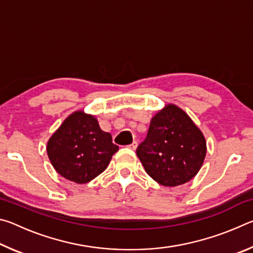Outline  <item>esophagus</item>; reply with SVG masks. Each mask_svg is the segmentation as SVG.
Here are the masks:
<instances>
[{
    "mask_svg": "<svg viewBox=\"0 0 253 253\" xmlns=\"http://www.w3.org/2000/svg\"><path fill=\"white\" fill-rule=\"evenodd\" d=\"M128 147L131 148V149H136V147H137V142H136V140H134V142H132Z\"/></svg>",
    "mask_w": 253,
    "mask_h": 253,
    "instance_id": "esophagus-1",
    "label": "esophagus"
}]
</instances>
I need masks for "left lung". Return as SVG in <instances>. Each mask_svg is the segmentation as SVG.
Wrapping results in <instances>:
<instances>
[{
	"label": "left lung",
	"mask_w": 253,
	"mask_h": 253,
	"mask_svg": "<svg viewBox=\"0 0 253 253\" xmlns=\"http://www.w3.org/2000/svg\"><path fill=\"white\" fill-rule=\"evenodd\" d=\"M136 154L153 179L164 186H177L198 174L207 143L191 118L181 108L169 105L152 119Z\"/></svg>",
	"instance_id": "left-lung-1"
}]
</instances>
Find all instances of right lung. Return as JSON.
<instances>
[{
	"instance_id": "add662e5",
	"label": "right lung",
	"mask_w": 253,
	"mask_h": 253,
	"mask_svg": "<svg viewBox=\"0 0 253 253\" xmlns=\"http://www.w3.org/2000/svg\"><path fill=\"white\" fill-rule=\"evenodd\" d=\"M117 151L109 132L101 130L97 119L83 111L68 117L46 147L54 169L78 184L88 183L104 172Z\"/></svg>"
}]
</instances>
